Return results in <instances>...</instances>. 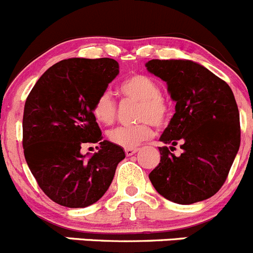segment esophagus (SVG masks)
Segmentation results:
<instances>
[{
    "mask_svg": "<svg viewBox=\"0 0 253 253\" xmlns=\"http://www.w3.org/2000/svg\"><path fill=\"white\" fill-rule=\"evenodd\" d=\"M136 152H137V149H135V147H126V156H132V155L136 154Z\"/></svg>",
    "mask_w": 253,
    "mask_h": 253,
    "instance_id": "esophagus-1",
    "label": "esophagus"
}]
</instances>
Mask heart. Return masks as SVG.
Instances as JSON below:
<instances>
[{
	"label": "heart",
	"mask_w": 253,
	"mask_h": 253,
	"mask_svg": "<svg viewBox=\"0 0 253 253\" xmlns=\"http://www.w3.org/2000/svg\"><path fill=\"white\" fill-rule=\"evenodd\" d=\"M121 92L126 99L139 102L136 119L141 123L135 126H118L108 132L113 144L122 147H136L154 134L152 123L161 126L169 117V104L161 96L160 86L145 75H134L121 84ZM93 116L102 124H112L117 117V102L108 91L97 97L93 104Z\"/></svg>",
	"instance_id": "b5f03b06"
}]
</instances>
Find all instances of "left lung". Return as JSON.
<instances>
[{"label":"left lung","instance_id":"obj_1","mask_svg":"<svg viewBox=\"0 0 253 253\" xmlns=\"http://www.w3.org/2000/svg\"><path fill=\"white\" fill-rule=\"evenodd\" d=\"M147 71L167 84L176 113L160 136L161 160L149 174L164 198L193 204L214 196L240 147V114L221 79L192 60H150ZM179 143L182 154L170 152Z\"/></svg>","mask_w":253,"mask_h":253}]
</instances>
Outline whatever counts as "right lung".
I'll return each instance as SVG.
<instances>
[{"label": "right lung", "instance_id": "add662e5", "mask_svg": "<svg viewBox=\"0 0 253 253\" xmlns=\"http://www.w3.org/2000/svg\"><path fill=\"white\" fill-rule=\"evenodd\" d=\"M119 74L113 59H72L52 65L32 88L23 114L24 157L42 191L67 208H86L103 197L126 157L102 140L93 116L97 97ZM100 142L98 153L81 154L82 143Z\"/></svg>", "mask_w": 253, "mask_h": 253}]
</instances>
